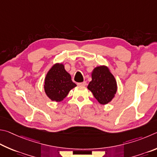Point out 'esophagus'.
<instances>
[{"label": "esophagus", "mask_w": 157, "mask_h": 157, "mask_svg": "<svg viewBox=\"0 0 157 157\" xmlns=\"http://www.w3.org/2000/svg\"><path fill=\"white\" fill-rule=\"evenodd\" d=\"M78 86H86V85H87V83L86 81H83V82H82V83H78Z\"/></svg>", "instance_id": "1"}]
</instances>
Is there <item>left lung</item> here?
I'll return each instance as SVG.
<instances>
[{"label": "left lung", "instance_id": "obj_1", "mask_svg": "<svg viewBox=\"0 0 157 157\" xmlns=\"http://www.w3.org/2000/svg\"><path fill=\"white\" fill-rule=\"evenodd\" d=\"M87 89L92 92L98 103L105 105L110 102L117 91V81L109 68L105 65L95 67Z\"/></svg>", "mask_w": 157, "mask_h": 157}]
</instances>
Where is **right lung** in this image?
<instances>
[{
	"instance_id": "obj_1",
	"label": "right lung",
	"mask_w": 157,
	"mask_h": 157,
	"mask_svg": "<svg viewBox=\"0 0 157 157\" xmlns=\"http://www.w3.org/2000/svg\"><path fill=\"white\" fill-rule=\"evenodd\" d=\"M76 86L62 63L54 64L46 74L44 89L47 96L52 101H63L69 92Z\"/></svg>"
}]
</instances>
